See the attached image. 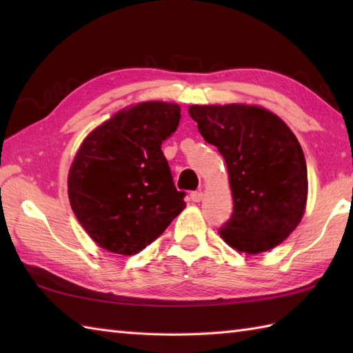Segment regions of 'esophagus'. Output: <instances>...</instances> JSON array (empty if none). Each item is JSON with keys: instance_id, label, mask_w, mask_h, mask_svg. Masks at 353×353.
<instances>
[{"instance_id": "1", "label": "esophagus", "mask_w": 353, "mask_h": 353, "mask_svg": "<svg viewBox=\"0 0 353 353\" xmlns=\"http://www.w3.org/2000/svg\"><path fill=\"white\" fill-rule=\"evenodd\" d=\"M190 197H191L192 201H196V203H199V201L203 200V192H201V191H194V192H191Z\"/></svg>"}]
</instances>
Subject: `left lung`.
<instances>
[{"mask_svg":"<svg viewBox=\"0 0 353 353\" xmlns=\"http://www.w3.org/2000/svg\"><path fill=\"white\" fill-rule=\"evenodd\" d=\"M188 112L228 165L234 212L220 236L247 254L274 249L302 221L308 199V171L296 134L254 104H192Z\"/></svg>","mask_w":353,"mask_h":353,"instance_id":"left-lung-1","label":"left lung"}]
</instances>
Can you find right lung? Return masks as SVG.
Masks as SVG:
<instances>
[{
	"instance_id": "right-lung-1",
	"label": "right lung",
	"mask_w": 353,
	"mask_h": 353,
	"mask_svg": "<svg viewBox=\"0 0 353 353\" xmlns=\"http://www.w3.org/2000/svg\"><path fill=\"white\" fill-rule=\"evenodd\" d=\"M179 121V104L141 101L117 112L80 144L68 172V197L101 249L137 254L185 209V192L176 190L161 150Z\"/></svg>"
}]
</instances>
